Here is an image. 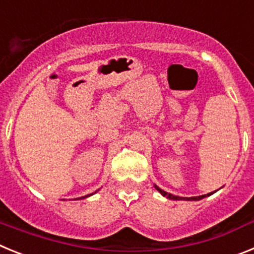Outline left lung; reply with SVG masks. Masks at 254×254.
Returning <instances> with one entry per match:
<instances>
[{"label":"left lung","mask_w":254,"mask_h":254,"mask_svg":"<svg viewBox=\"0 0 254 254\" xmlns=\"http://www.w3.org/2000/svg\"><path fill=\"white\" fill-rule=\"evenodd\" d=\"M154 187H155V190H159V192H160L164 197H167V198H169V199H174V201H179V199H183V201H199V199H202V198H205V197L212 194V192H211V193L202 194V196H197V197H179V196H174V194H172V193H168V192L163 190L160 187H158L156 185H154Z\"/></svg>","instance_id":"left-lung-1"}]
</instances>
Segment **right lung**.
Returning <instances> with one entry per match:
<instances>
[{"label":"right lung","mask_w":254,"mask_h":254,"mask_svg":"<svg viewBox=\"0 0 254 254\" xmlns=\"http://www.w3.org/2000/svg\"><path fill=\"white\" fill-rule=\"evenodd\" d=\"M98 190H95V192H94V193H96V192H98ZM94 193H90V194H87V196H84V197H78V198H75V199H82V198H86V197L91 196V194H94Z\"/></svg>","instance_id":"1"}]
</instances>
